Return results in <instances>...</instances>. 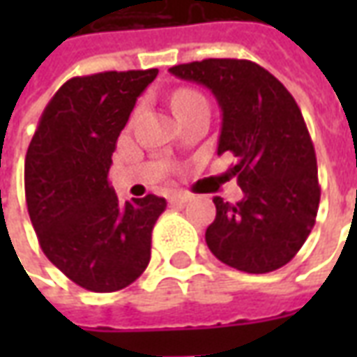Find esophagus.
Wrapping results in <instances>:
<instances>
[{
  "mask_svg": "<svg viewBox=\"0 0 357 357\" xmlns=\"http://www.w3.org/2000/svg\"><path fill=\"white\" fill-rule=\"evenodd\" d=\"M193 199V195L187 193V191H178V193L170 195V202L172 204H185Z\"/></svg>",
  "mask_w": 357,
  "mask_h": 357,
  "instance_id": "34e87169",
  "label": "esophagus"
}]
</instances>
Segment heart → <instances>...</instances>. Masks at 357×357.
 Wrapping results in <instances>:
<instances>
[{"mask_svg":"<svg viewBox=\"0 0 357 357\" xmlns=\"http://www.w3.org/2000/svg\"><path fill=\"white\" fill-rule=\"evenodd\" d=\"M204 102H206L204 97L199 91H195V89H179L172 97V107H174L176 116L181 114V112H185V110L193 109L197 105H204Z\"/></svg>","mask_w":357,"mask_h":357,"instance_id":"1","label":"heart"}]
</instances>
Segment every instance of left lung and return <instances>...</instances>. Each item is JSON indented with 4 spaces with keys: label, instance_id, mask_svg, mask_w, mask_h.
Returning a JSON list of instances; mask_svg holds the SVG:
<instances>
[{
    "label": "left lung",
    "instance_id": "obj_1",
    "mask_svg": "<svg viewBox=\"0 0 357 357\" xmlns=\"http://www.w3.org/2000/svg\"><path fill=\"white\" fill-rule=\"evenodd\" d=\"M170 73L214 93L222 109L218 155L237 158L225 178H237L243 199L214 197L212 255L247 273L283 268L306 243L321 197L314 143L294 97L247 59H204Z\"/></svg>",
    "mask_w": 357,
    "mask_h": 357
}]
</instances>
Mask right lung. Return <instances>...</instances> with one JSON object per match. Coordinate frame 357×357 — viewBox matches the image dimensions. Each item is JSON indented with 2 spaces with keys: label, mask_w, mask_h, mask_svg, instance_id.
<instances>
[{
  "label": "right lung",
  "mask_w": 357,
  "mask_h": 357,
  "mask_svg": "<svg viewBox=\"0 0 357 357\" xmlns=\"http://www.w3.org/2000/svg\"><path fill=\"white\" fill-rule=\"evenodd\" d=\"M156 74L70 78L47 102L26 151V206L40 247L86 291H120L151 260V233L166 201L147 195L122 204L109 170L118 135Z\"/></svg>",
  "instance_id": "right-lung-1"
}]
</instances>
